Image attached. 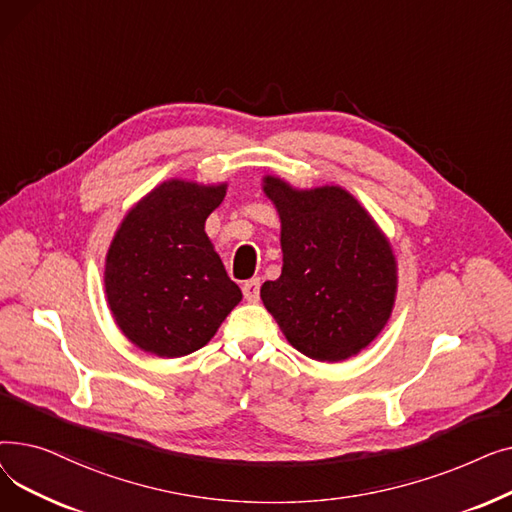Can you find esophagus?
Here are the masks:
<instances>
[{"instance_id": "34e87169", "label": "esophagus", "mask_w": 512, "mask_h": 512, "mask_svg": "<svg viewBox=\"0 0 512 512\" xmlns=\"http://www.w3.org/2000/svg\"><path fill=\"white\" fill-rule=\"evenodd\" d=\"M242 294H245V299L249 303H257L259 301V278L247 280L245 284H242Z\"/></svg>"}]
</instances>
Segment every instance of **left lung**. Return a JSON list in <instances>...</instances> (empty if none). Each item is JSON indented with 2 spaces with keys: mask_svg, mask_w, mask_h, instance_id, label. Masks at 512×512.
<instances>
[{
  "mask_svg": "<svg viewBox=\"0 0 512 512\" xmlns=\"http://www.w3.org/2000/svg\"><path fill=\"white\" fill-rule=\"evenodd\" d=\"M280 218L282 274L261 301L286 340L309 359L340 363L382 334L398 292V263L384 230L338 184L297 188L265 174Z\"/></svg>",
  "mask_w": 512,
  "mask_h": 512,
  "instance_id": "8db88e82",
  "label": "left lung"
}]
</instances>
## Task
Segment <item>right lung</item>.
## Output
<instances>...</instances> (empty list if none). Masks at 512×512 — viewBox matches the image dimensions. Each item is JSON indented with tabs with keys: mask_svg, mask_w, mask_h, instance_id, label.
Instances as JSON below:
<instances>
[{
	"mask_svg": "<svg viewBox=\"0 0 512 512\" xmlns=\"http://www.w3.org/2000/svg\"><path fill=\"white\" fill-rule=\"evenodd\" d=\"M228 182L170 178L134 203L105 255L107 307L120 332L141 351L176 359L205 346L242 301L205 220Z\"/></svg>",
	"mask_w": 512,
	"mask_h": 512,
	"instance_id": "add662e5",
	"label": "right lung"
}]
</instances>
